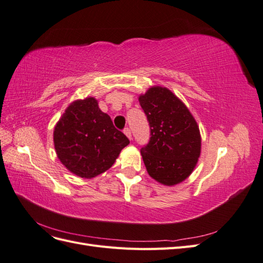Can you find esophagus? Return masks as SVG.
Returning a JSON list of instances; mask_svg holds the SVG:
<instances>
[{"label":"esophagus","instance_id":"1","mask_svg":"<svg viewBox=\"0 0 263 263\" xmlns=\"http://www.w3.org/2000/svg\"><path fill=\"white\" fill-rule=\"evenodd\" d=\"M124 134L126 135L127 137H128V139L132 140V132H130V129L128 128V127H126V128H124Z\"/></svg>","mask_w":263,"mask_h":263}]
</instances>
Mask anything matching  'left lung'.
I'll return each mask as SVG.
<instances>
[{"label": "left lung", "mask_w": 263, "mask_h": 263, "mask_svg": "<svg viewBox=\"0 0 263 263\" xmlns=\"http://www.w3.org/2000/svg\"><path fill=\"white\" fill-rule=\"evenodd\" d=\"M139 103L150 127V139L140 149L149 176L164 185L178 184L192 173L201 154L195 119L165 87H150Z\"/></svg>", "instance_id": "left-lung-1"}]
</instances>
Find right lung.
<instances>
[{"label": "right lung", "mask_w": 263, "mask_h": 263, "mask_svg": "<svg viewBox=\"0 0 263 263\" xmlns=\"http://www.w3.org/2000/svg\"><path fill=\"white\" fill-rule=\"evenodd\" d=\"M59 160L76 176L91 179L109 169L129 144L103 113L94 98L79 100L66 109L53 132Z\"/></svg>", "instance_id": "right-lung-1"}]
</instances>
